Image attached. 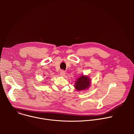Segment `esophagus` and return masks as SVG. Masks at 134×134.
Instances as JSON below:
<instances>
[{
	"instance_id": "esophagus-1",
	"label": "esophagus",
	"mask_w": 134,
	"mask_h": 134,
	"mask_svg": "<svg viewBox=\"0 0 134 134\" xmlns=\"http://www.w3.org/2000/svg\"><path fill=\"white\" fill-rule=\"evenodd\" d=\"M65 72L64 71V70H62L61 71H60V75L61 76H63V77H64V76H65Z\"/></svg>"
}]
</instances>
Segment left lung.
Masks as SVG:
<instances>
[{
  "mask_svg": "<svg viewBox=\"0 0 134 134\" xmlns=\"http://www.w3.org/2000/svg\"><path fill=\"white\" fill-rule=\"evenodd\" d=\"M91 80L88 75H83L75 82L74 87L77 91H85L91 86Z\"/></svg>",
  "mask_w": 134,
  "mask_h": 134,
  "instance_id": "1",
  "label": "left lung"
}]
</instances>
